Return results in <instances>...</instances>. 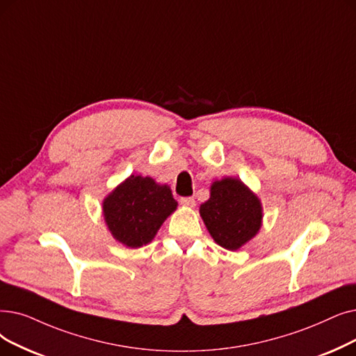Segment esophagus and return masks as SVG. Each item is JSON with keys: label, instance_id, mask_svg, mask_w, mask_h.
<instances>
[{"label": "esophagus", "instance_id": "obj_1", "mask_svg": "<svg viewBox=\"0 0 356 356\" xmlns=\"http://www.w3.org/2000/svg\"><path fill=\"white\" fill-rule=\"evenodd\" d=\"M180 204L184 205V207H189V208H193L195 207V199L188 196V197H180Z\"/></svg>", "mask_w": 356, "mask_h": 356}]
</instances>
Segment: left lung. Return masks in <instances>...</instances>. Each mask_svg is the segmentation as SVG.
<instances>
[{
  "instance_id": "left-lung-1",
  "label": "left lung",
  "mask_w": 356,
  "mask_h": 356,
  "mask_svg": "<svg viewBox=\"0 0 356 356\" xmlns=\"http://www.w3.org/2000/svg\"><path fill=\"white\" fill-rule=\"evenodd\" d=\"M199 213L216 244L238 250L261 227L260 199L237 177H224L211 184V197Z\"/></svg>"
}]
</instances>
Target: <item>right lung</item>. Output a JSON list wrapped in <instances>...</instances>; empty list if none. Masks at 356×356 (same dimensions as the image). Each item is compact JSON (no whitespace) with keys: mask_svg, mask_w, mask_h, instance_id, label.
I'll return each instance as SVG.
<instances>
[{"mask_svg":"<svg viewBox=\"0 0 356 356\" xmlns=\"http://www.w3.org/2000/svg\"><path fill=\"white\" fill-rule=\"evenodd\" d=\"M177 208L167 184L151 177L129 176L103 200V215L115 240L138 249L148 244Z\"/></svg>","mask_w":356,"mask_h":356,"instance_id":"obj_1","label":"right lung"}]
</instances>
